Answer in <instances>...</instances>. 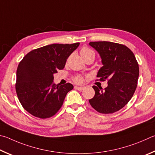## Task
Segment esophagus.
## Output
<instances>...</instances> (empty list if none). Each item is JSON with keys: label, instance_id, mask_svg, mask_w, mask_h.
<instances>
[{"label": "esophagus", "instance_id": "obj_1", "mask_svg": "<svg viewBox=\"0 0 155 155\" xmlns=\"http://www.w3.org/2000/svg\"><path fill=\"white\" fill-rule=\"evenodd\" d=\"M74 88L75 89V90H78V91H82L84 88V86H75Z\"/></svg>", "mask_w": 155, "mask_h": 155}]
</instances>
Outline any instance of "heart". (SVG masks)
Listing matches in <instances>:
<instances>
[{"mask_svg":"<svg viewBox=\"0 0 155 155\" xmlns=\"http://www.w3.org/2000/svg\"><path fill=\"white\" fill-rule=\"evenodd\" d=\"M80 54H81V56H82V57L84 59H85L86 58H87L88 56H91V55H94V51L93 50H91V49H89V48H86V47L83 48L82 50H80ZM73 80L75 83L80 84L81 82H82L84 78H83L82 75H76L74 76V77H73Z\"/></svg>","mask_w":155,"mask_h":155,"instance_id":"1","label":"heart"}]
</instances>
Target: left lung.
<instances>
[{
  "label": "left lung",
  "mask_w": 155,
  "mask_h": 155,
  "mask_svg": "<svg viewBox=\"0 0 155 155\" xmlns=\"http://www.w3.org/2000/svg\"><path fill=\"white\" fill-rule=\"evenodd\" d=\"M89 45L98 51L104 66L97 78L107 80V86H93L95 94L89 103L101 114H112L128 104L137 88L139 65L134 54L126 45L110 41L90 42Z\"/></svg>",
  "instance_id": "left-lung-1"
}]
</instances>
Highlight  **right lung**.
Here are the masks:
<instances>
[{
	"mask_svg": "<svg viewBox=\"0 0 155 155\" xmlns=\"http://www.w3.org/2000/svg\"><path fill=\"white\" fill-rule=\"evenodd\" d=\"M80 45L54 43L35 49L24 57L16 72L15 91L27 112L45 119L61 109L67 93L73 86L54 83V74L63 69L67 59Z\"/></svg>",
	"mask_w": 155,
	"mask_h": 155,
	"instance_id": "add662e5",
	"label": "right lung"
}]
</instances>
